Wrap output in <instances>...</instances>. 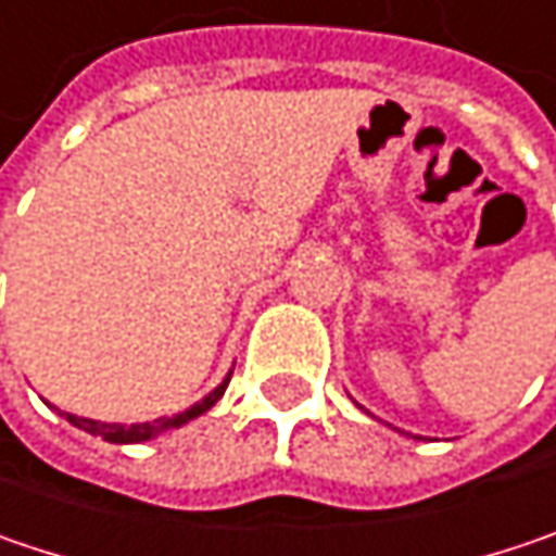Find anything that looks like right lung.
Here are the masks:
<instances>
[{
	"label": "right lung",
	"mask_w": 556,
	"mask_h": 556,
	"mask_svg": "<svg viewBox=\"0 0 556 556\" xmlns=\"http://www.w3.org/2000/svg\"><path fill=\"white\" fill-rule=\"evenodd\" d=\"M227 382H230V374L220 379L218 386H215L202 402H195L192 408H186V412H179V415L174 417H157V420H144V424H106V420H91V417L78 415H65V420H68L72 427L91 433V437L106 440V443H119V446H123V443H144V440H154V437H161V433H167V430H174V427H182V424L195 420L199 415H205L208 408H215V402L224 395Z\"/></svg>",
	"instance_id": "obj_1"
}]
</instances>
